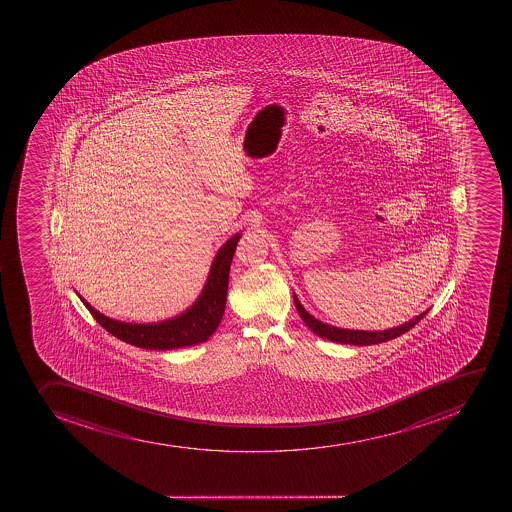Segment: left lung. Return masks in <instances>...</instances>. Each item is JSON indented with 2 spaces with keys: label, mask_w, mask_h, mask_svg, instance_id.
<instances>
[{
  "label": "left lung",
  "mask_w": 512,
  "mask_h": 512,
  "mask_svg": "<svg viewBox=\"0 0 512 512\" xmlns=\"http://www.w3.org/2000/svg\"><path fill=\"white\" fill-rule=\"evenodd\" d=\"M295 307L299 310V315L304 320L305 325L309 327L314 334L319 335L322 339L330 340V342H337V344H349V345H374L382 344L387 340L395 339L400 335L405 334L407 330L412 329L420 319H424V315L427 314V310L422 314L417 315L414 319H410L409 322L394 327V329L387 330H352V329H340V327H334V325L324 324L319 319H315L314 315H310L307 310L304 309V305L300 304V300L297 299V295L294 294Z\"/></svg>",
  "instance_id": "8db88e82"
}]
</instances>
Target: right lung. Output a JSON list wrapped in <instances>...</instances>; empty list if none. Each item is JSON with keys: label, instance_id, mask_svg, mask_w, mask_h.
<instances>
[{"label": "right lung", "instance_id": "1", "mask_svg": "<svg viewBox=\"0 0 512 512\" xmlns=\"http://www.w3.org/2000/svg\"><path fill=\"white\" fill-rule=\"evenodd\" d=\"M240 237L242 233H235L223 243L213 257L207 282L198 299L185 312L172 319L152 324L122 322L100 314L80 294L78 297L103 329L127 344L148 350H172L202 344L212 337L222 322L227 302L228 272Z\"/></svg>", "mask_w": 512, "mask_h": 512}]
</instances>
